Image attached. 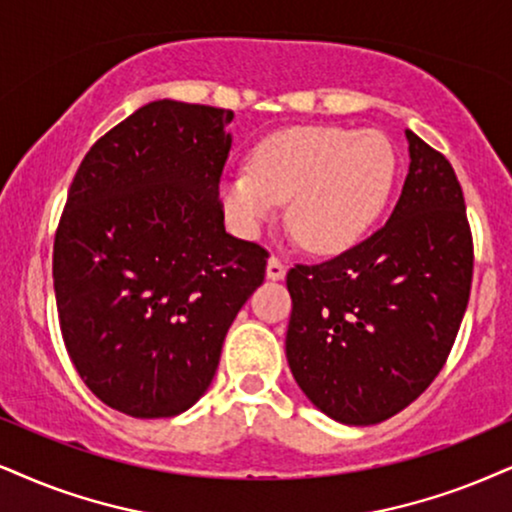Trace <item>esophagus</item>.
Returning <instances> with one entry per match:
<instances>
[{
    "label": "esophagus",
    "mask_w": 512,
    "mask_h": 512,
    "mask_svg": "<svg viewBox=\"0 0 512 512\" xmlns=\"http://www.w3.org/2000/svg\"><path fill=\"white\" fill-rule=\"evenodd\" d=\"M288 271V264L283 260H278V257H269L267 262V278H271V281H281L283 276H286Z\"/></svg>",
    "instance_id": "obj_1"
}]
</instances>
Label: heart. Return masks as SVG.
<instances>
[{"label":"heart","instance_id":"obj_1","mask_svg":"<svg viewBox=\"0 0 512 512\" xmlns=\"http://www.w3.org/2000/svg\"><path fill=\"white\" fill-rule=\"evenodd\" d=\"M399 158L380 132L314 125L269 134L252 148L248 170L222 181V203L236 229L255 231L290 200L288 224L312 252L352 248L383 215Z\"/></svg>","mask_w":512,"mask_h":512}]
</instances>
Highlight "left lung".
Masks as SVG:
<instances>
[{
  "mask_svg": "<svg viewBox=\"0 0 512 512\" xmlns=\"http://www.w3.org/2000/svg\"><path fill=\"white\" fill-rule=\"evenodd\" d=\"M390 219L366 241L288 271L286 357L314 406L375 425L416 401L449 359L472 286V231L454 167L411 129Z\"/></svg>",
  "mask_w": 512,
  "mask_h": 512,
  "instance_id": "left-lung-1",
  "label": "left lung"
}]
</instances>
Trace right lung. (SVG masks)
Returning <instances> with one entry per match:
<instances>
[{"label":"right lung","mask_w":512,"mask_h":512,"mask_svg":"<svg viewBox=\"0 0 512 512\" xmlns=\"http://www.w3.org/2000/svg\"><path fill=\"white\" fill-rule=\"evenodd\" d=\"M234 113L153 101L89 148L54 236L68 357L115 411L167 418L203 397L269 252L226 234Z\"/></svg>","instance_id":"1"}]
</instances>
